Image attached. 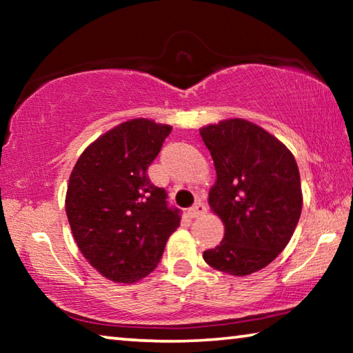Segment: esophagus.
<instances>
[{
    "label": "esophagus",
    "mask_w": 353,
    "mask_h": 353,
    "mask_svg": "<svg viewBox=\"0 0 353 353\" xmlns=\"http://www.w3.org/2000/svg\"><path fill=\"white\" fill-rule=\"evenodd\" d=\"M205 210H207V207H205L204 202L198 201V202H194V205H191L188 208L187 213H188L190 218H198V216H201V214H204Z\"/></svg>",
    "instance_id": "34e87169"
}]
</instances>
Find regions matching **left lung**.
I'll use <instances>...</instances> for the list:
<instances>
[{
  "label": "left lung",
  "instance_id": "8db88e82",
  "mask_svg": "<svg viewBox=\"0 0 353 353\" xmlns=\"http://www.w3.org/2000/svg\"><path fill=\"white\" fill-rule=\"evenodd\" d=\"M199 134L216 170L208 202L225 227L204 260L249 276L270 265L294 234L302 212L297 163L283 143L246 119H225Z\"/></svg>",
  "mask_w": 353,
  "mask_h": 353
}]
</instances>
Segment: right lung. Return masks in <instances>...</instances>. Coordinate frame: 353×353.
<instances>
[{
  "label": "right lung",
  "instance_id": "1",
  "mask_svg": "<svg viewBox=\"0 0 353 353\" xmlns=\"http://www.w3.org/2000/svg\"><path fill=\"white\" fill-rule=\"evenodd\" d=\"M170 132L166 124L130 119L92 143L70 176L65 208L76 244L113 282L148 276L181 225V210L146 174Z\"/></svg>",
  "mask_w": 353,
  "mask_h": 353
}]
</instances>
